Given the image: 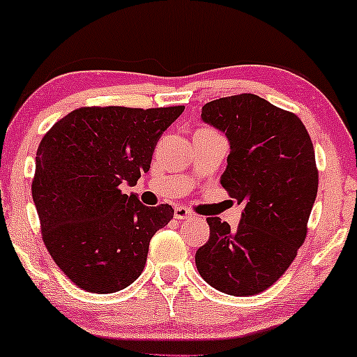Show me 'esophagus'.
Listing matches in <instances>:
<instances>
[{"mask_svg":"<svg viewBox=\"0 0 357 357\" xmlns=\"http://www.w3.org/2000/svg\"><path fill=\"white\" fill-rule=\"evenodd\" d=\"M174 218L176 220H190V218H192V211L188 210V208H184V206H178L174 210Z\"/></svg>","mask_w":357,"mask_h":357,"instance_id":"34e87169","label":"esophagus"}]
</instances>
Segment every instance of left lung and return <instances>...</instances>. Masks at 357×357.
Masks as SVG:
<instances>
[{
    "mask_svg": "<svg viewBox=\"0 0 357 357\" xmlns=\"http://www.w3.org/2000/svg\"><path fill=\"white\" fill-rule=\"evenodd\" d=\"M202 119L228 137L220 183L245 208L235 230L206 218L196 268L220 292L255 296L284 275L307 236L319 186L312 141L296 114L253 93L208 102Z\"/></svg>",
    "mask_w": 357,
    "mask_h": 357,
    "instance_id": "left-lung-1",
    "label": "left lung"
}]
</instances>
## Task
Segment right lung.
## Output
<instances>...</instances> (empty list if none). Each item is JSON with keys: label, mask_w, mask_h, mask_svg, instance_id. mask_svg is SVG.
I'll return each instance as SVG.
<instances>
[{"label": "right lung", "mask_w": 357, "mask_h": 357, "mask_svg": "<svg viewBox=\"0 0 357 357\" xmlns=\"http://www.w3.org/2000/svg\"><path fill=\"white\" fill-rule=\"evenodd\" d=\"M183 110L80 107L43 136L31 196L45 247L80 289L117 292L144 270L149 241L174 210L144 206L121 188L149 171L159 137Z\"/></svg>", "instance_id": "1"}]
</instances>
